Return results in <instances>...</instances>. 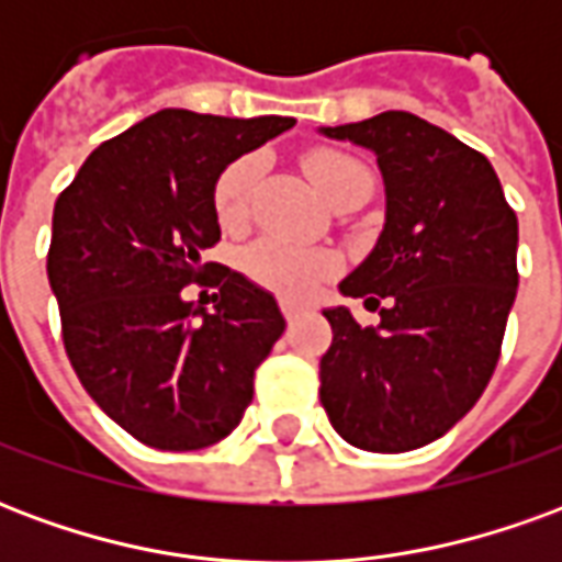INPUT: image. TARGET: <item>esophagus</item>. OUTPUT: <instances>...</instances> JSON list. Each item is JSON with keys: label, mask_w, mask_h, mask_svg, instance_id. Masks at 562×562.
I'll use <instances>...</instances> for the list:
<instances>
[{"label": "esophagus", "mask_w": 562, "mask_h": 562, "mask_svg": "<svg viewBox=\"0 0 562 562\" xmlns=\"http://www.w3.org/2000/svg\"><path fill=\"white\" fill-rule=\"evenodd\" d=\"M282 316H285V322H289V325H294V322H297V316H301V310H297L292 301H282Z\"/></svg>", "instance_id": "esophagus-1"}]
</instances>
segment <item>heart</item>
<instances>
[{"label":"heart","instance_id":"obj_1","mask_svg":"<svg viewBox=\"0 0 562 562\" xmlns=\"http://www.w3.org/2000/svg\"><path fill=\"white\" fill-rule=\"evenodd\" d=\"M304 168L325 201H330L355 180L370 177L361 161L346 153H337V149H313L304 159ZM256 173V156H240L220 173L213 201H216V216L225 228H237L246 220V204H249ZM240 265L268 292L289 297V301H306L316 294L322 282L334 277L337 258L322 246H301L280 240V237H261L252 246H246Z\"/></svg>","mask_w":562,"mask_h":562}]
</instances>
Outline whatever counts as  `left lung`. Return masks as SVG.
Masks as SVG:
<instances>
[{"label": "left lung", "mask_w": 562, "mask_h": 562, "mask_svg": "<svg viewBox=\"0 0 562 562\" xmlns=\"http://www.w3.org/2000/svg\"><path fill=\"white\" fill-rule=\"evenodd\" d=\"M376 156L385 225L340 294L385 297L376 328L328 306L322 406L364 451H413L448 434L494 376L518 294V216L494 165L406 111L318 128Z\"/></svg>", "instance_id": "left-lung-1"}]
</instances>
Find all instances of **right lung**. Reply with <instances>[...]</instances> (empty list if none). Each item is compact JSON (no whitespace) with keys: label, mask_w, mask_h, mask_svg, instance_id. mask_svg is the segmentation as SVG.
I'll use <instances>...</instances> for the list:
<instances>
[{"label":"right lung","mask_w":562,"mask_h":562,"mask_svg":"<svg viewBox=\"0 0 562 562\" xmlns=\"http://www.w3.org/2000/svg\"><path fill=\"white\" fill-rule=\"evenodd\" d=\"M292 116L165 108L104 140L54 207L47 280L80 385L123 430L161 451L232 434L256 367L285 330L277 297L222 268L214 310L182 297L220 240L216 180Z\"/></svg>","instance_id":"add662e5"}]
</instances>
